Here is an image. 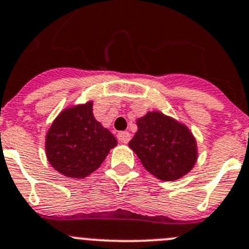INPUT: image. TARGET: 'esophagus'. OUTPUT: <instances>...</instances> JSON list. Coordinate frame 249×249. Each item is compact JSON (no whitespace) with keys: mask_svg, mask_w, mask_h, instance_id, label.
<instances>
[{"mask_svg":"<svg viewBox=\"0 0 249 249\" xmlns=\"http://www.w3.org/2000/svg\"><path fill=\"white\" fill-rule=\"evenodd\" d=\"M117 137H118V141L122 142V143H127V142L130 141V139H131V135H130L127 131H122L117 135Z\"/></svg>","mask_w":249,"mask_h":249,"instance_id":"esophagus-1","label":"esophagus"}]
</instances>
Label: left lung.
Listing matches in <instances>:
<instances>
[{
  "instance_id": "8db88e82",
  "label": "left lung",
  "mask_w": 249,
  "mask_h": 249,
  "mask_svg": "<svg viewBox=\"0 0 249 249\" xmlns=\"http://www.w3.org/2000/svg\"><path fill=\"white\" fill-rule=\"evenodd\" d=\"M137 129L129 146L152 175L173 181L194 168L196 140L185 125L159 112H151L137 120Z\"/></svg>"
}]
</instances>
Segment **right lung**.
I'll return each instance as SVG.
<instances>
[{
  "instance_id": "1",
  "label": "right lung",
  "mask_w": 249,
  "mask_h": 249,
  "mask_svg": "<svg viewBox=\"0 0 249 249\" xmlns=\"http://www.w3.org/2000/svg\"><path fill=\"white\" fill-rule=\"evenodd\" d=\"M117 140L92 114V102L60 113L46 136L51 165L68 178H85L98 169Z\"/></svg>"
}]
</instances>
